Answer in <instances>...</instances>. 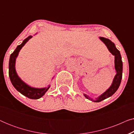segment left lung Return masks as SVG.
<instances>
[{
    "instance_id": "1",
    "label": "left lung",
    "mask_w": 134,
    "mask_h": 134,
    "mask_svg": "<svg viewBox=\"0 0 134 134\" xmlns=\"http://www.w3.org/2000/svg\"><path fill=\"white\" fill-rule=\"evenodd\" d=\"M100 39L105 43V44L107 46V48L109 49L110 52L113 55H115V68L116 71V74L115 76L114 79H113V83L111 84V87L104 93L101 96L98 97L96 99V100H94L92 99L89 98L87 95L84 94L86 98L88 99H91L94 102H99L102 101L105 99L109 98L110 96H112L114 93L116 92L117 90L120 87L121 81L122 79V62L121 60V56L120 52L118 49L115 47V44L111 42L110 40L107 38L100 37Z\"/></svg>"
}]
</instances>
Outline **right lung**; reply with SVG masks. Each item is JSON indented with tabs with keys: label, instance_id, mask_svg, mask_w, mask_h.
I'll return each mask as SVG.
<instances>
[{
	"label": "right lung",
	"instance_id": "add662e5",
	"mask_svg": "<svg viewBox=\"0 0 134 134\" xmlns=\"http://www.w3.org/2000/svg\"><path fill=\"white\" fill-rule=\"evenodd\" d=\"M32 36H29L26 39L24 40L23 43L21 44L18 45L16 49L14 50L13 52L11 54L10 57V61H9V77H10L11 82L14 86V87L17 90L23 94L24 96L27 97L29 99H37L43 96L45 93L48 90L50 87L43 88H35L29 87L25 84L24 82L22 81L20 79L19 77L18 76L15 70V61L16 58L17 57L18 53L19 51L23 47L25 44L29 41Z\"/></svg>",
	"mask_w": 134,
	"mask_h": 134
}]
</instances>
